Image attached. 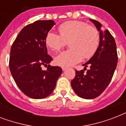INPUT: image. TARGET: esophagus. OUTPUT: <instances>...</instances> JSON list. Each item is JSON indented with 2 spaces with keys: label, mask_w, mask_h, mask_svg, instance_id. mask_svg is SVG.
<instances>
[{
  "label": "esophagus",
  "mask_w": 126,
  "mask_h": 126,
  "mask_svg": "<svg viewBox=\"0 0 126 126\" xmlns=\"http://www.w3.org/2000/svg\"><path fill=\"white\" fill-rule=\"evenodd\" d=\"M66 69H67V68H66V67H62V70H63V71H65Z\"/></svg>",
  "instance_id": "1"
}]
</instances>
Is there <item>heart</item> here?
<instances>
[{
	"label": "heart",
	"mask_w": 126,
	"mask_h": 126,
	"mask_svg": "<svg viewBox=\"0 0 126 126\" xmlns=\"http://www.w3.org/2000/svg\"><path fill=\"white\" fill-rule=\"evenodd\" d=\"M59 34L49 32L46 44L53 53L60 51L69 43L70 49L63 51L55 59L56 65L69 67L82 61L83 57L90 59L95 53L100 43V33L92 25L80 21H69L60 25Z\"/></svg>",
	"instance_id": "1"
}]
</instances>
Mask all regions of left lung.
I'll list each match as a JSON object with an SVG mask.
<instances>
[{"instance_id": "left-lung-1", "label": "left lung", "mask_w": 126, "mask_h": 126, "mask_svg": "<svg viewBox=\"0 0 126 126\" xmlns=\"http://www.w3.org/2000/svg\"><path fill=\"white\" fill-rule=\"evenodd\" d=\"M90 21L100 32L99 46L93 57L83 65L84 70L75 71V79L71 82L77 95L87 99L96 98L105 91L111 81L118 63L116 44L112 35L107 29H101L99 21ZM88 66L90 69L87 70Z\"/></svg>"}]
</instances>
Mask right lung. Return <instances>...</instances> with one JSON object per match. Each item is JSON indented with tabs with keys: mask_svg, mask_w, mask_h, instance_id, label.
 <instances>
[{
	"mask_svg": "<svg viewBox=\"0 0 126 126\" xmlns=\"http://www.w3.org/2000/svg\"><path fill=\"white\" fill-rule=\"evenodd\" d=\"M55 25L53 20H38L21 29L10 49L9 67L21 92L32 99H43L53 92L62 73L60 67L49 65L46 36ZM47 67L44 71L42 67Z\"/></svg>",
	"mask_w": 126,
	"mask_h": 126,
	"instance_id": "obj_1",
	"label": "right lung"
}]
</instances>
